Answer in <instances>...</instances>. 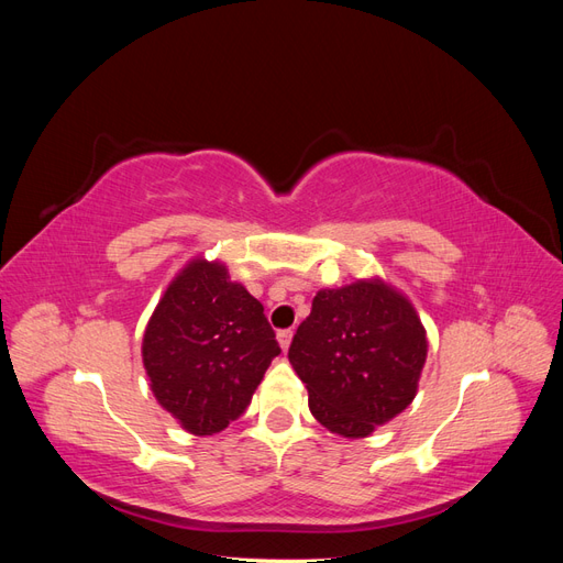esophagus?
I'll list each match as a JSON object with an SVG mask.
<instances>
[{
  "label": "esophagus",
  "instance_id": "esophagus-1",
  "mask_svg": "<svg viewBox=\"0 0 563 563\" xmlns=\"http://www.w3.org/2000/svg\"><path fill=\"white\" fill-rule=\"evenodd\" d=\"M291 338H294V331H291V329H282V331L277 333V340H279V345H282L284 352L288 350V345H291Z\"/></svg>",
  "mask_w": 563,
  "mask_h": 563
}]
</instances>
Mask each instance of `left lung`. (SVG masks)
Returning <instances> with one entry per match:
<instances>
[{"instance_id":"1","label":"left lung","mask_w":563,"mask_h":563,"mask_svg":"<svg viewBox=\"0 0 563 563\" xmlns=\"http://www.w3.org/2000/svg\"><path fill=\"white\" fill-rule=\"evenodd\" d=\"M428 338L413 305L383 282L323 288L288 347L323 428L360 439L413 401Z\"/></svg>"}]
</instances>
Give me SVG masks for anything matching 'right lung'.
<instances>
[{
  "mask_svg": "<svg viewBox=\"0 0 563 563\" xmlns=\"http://www.w3.org/2000/svg\"><path fill=\"white\" fill-rule=\"evenodd\" d=\"M279 343L225 265L192 261L166 288L143 338L150 387L192 434H216L240 418Z\"/></svg>",
  "mask_w": 563,
  "mask_h": 563,
  "instance_id": "1",
  "label": "right lung"
}]
</instances>
